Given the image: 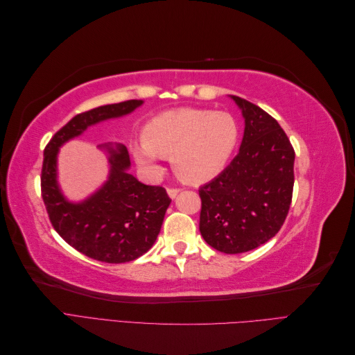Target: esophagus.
I'll list each match as a JSON object with an SVG mask.
<instances>
[{"mask_svg": "<svg viewBox=\"0 0 355 355\" xmlns=\"http://www.w3.org/2000/svg\"><path fill=\"white\" fill-rule=\"evenodd\" d=\"M179 192H180V189H178V188H168L167 189V194H168L170 198H176Z\"/></svg>", "mask_w": 355, "mask_h": 355, "instance_id": "34e87169", "label": "esophagus"}]
</instances>
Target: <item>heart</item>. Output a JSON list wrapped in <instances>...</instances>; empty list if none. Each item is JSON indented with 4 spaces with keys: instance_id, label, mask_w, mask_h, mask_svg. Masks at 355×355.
I'll return each instance as SVG.
<instances>
[{
    "instance_id": "heart-1",
    "label": "heart",
    "mask_w": 355,
    "mask_h": 355,
    "mask_svg": "<svg viewBox=\"0 0 355 355\" xmlns=\"http://www.w3.org/2000/svg\"><path fill=\"white\" fill-rule=\"evenodd\" d=\"M240 139L235 118L223 111L178 108L161 112L142 130V144L133 148L136 163L159 173V157H170L173 171L188 184H204L228 166Z\"/></svg>"
}]
</instances>
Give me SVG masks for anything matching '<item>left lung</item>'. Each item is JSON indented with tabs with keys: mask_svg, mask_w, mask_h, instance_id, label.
I'll return each mask as SVG.
<instances>
[{
	"mask_svg": "<svg viewBox=\"0 0 355 355\" xmlns=\"http://www.w3.org/2000/svg\"><path fill=\"white\" fill-rule=\"evenodd\" d=\"M244 118L240 151L200 188V232L209 245L235 254L256 249L280 231L293 192L295 151L274 118L230 94Z\"/></svg>",
	"mask_w": 355,
	"mask_h": 355,
	"instance_id": "obj_1",
	"label": "left lung"
}]
</instances>
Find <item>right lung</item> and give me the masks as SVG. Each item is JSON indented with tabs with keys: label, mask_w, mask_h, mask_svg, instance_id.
<instances>
[{
	"label": "right lung",
	"mask_w": 355,
	"mask_h": 355,
	"mask_svg": "<svg viewBox=\"0 0 355 355\" xmlns=\"http://www.w3.org/2000/svg\"><path fill=\"white\" fill-rule=\"evenodd\" d=\"M142 105L127 101L75 115L44 149L41 192L53 227L73 249L101 262H130L151 249L171 200L164 188L145 185L128 173L132 164L124 145L103 144L98 149L108 159V178L89 197L72 201L59 184V151L92 125L125 116Z\"/></svg>",
	"instance_id": "add662e5"
}]
</instances>
